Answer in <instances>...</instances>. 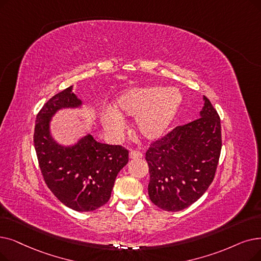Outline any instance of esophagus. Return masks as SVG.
I'll return each mask as SVG.
<instances>
[{
	"instance_id": "34e87169",
	"label": "esophagus",
	"mask_w": 261,
	"mask_h": 261,
	"mask_svg": "<svg viewBox=\"0 0 261 261\" xmlns=\"http://www.w3.org/2000/svg\"><path fill=\"white\" fill-rule=\"evenodd\" d=\"M129 156L130 159H141L143 156V153L139 150H132L129 153Z\"/></svg>"
}]
</instances>
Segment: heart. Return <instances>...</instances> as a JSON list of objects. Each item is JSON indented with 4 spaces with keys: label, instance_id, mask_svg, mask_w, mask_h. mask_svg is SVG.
Wrapping results in <instances>:
<instances>
[{
    "label": "heart",
    "instance_id": "b5f03b06",
    "mask_svg": "<svg viewBox=\"0 0 261 261\" xmlns=\"http://www.w3.org/2000/svg\"><path fill=\"white\" fill-rule=\"evenodd\" d=\"M181 101L182 97L176 88H133L117 98L115 110L120 115L139 116V133L146 140H155L162 137L174 120ZM103 124L108 132L116 133L122 127V120L117 114H110Z\"/></svg>",
    "mask_w": 261,
    "mask_h": 261
}]
</instances>
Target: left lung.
I'll list each match as a JSON object with an SVG mask.
<instances>
[{
  "label": "left lung",
  "mask_w": 261,
  "mask_h": 261,
  "mask_svg": "<svg viewBox=\"0 0 261 261\" xmlns=\"http://www.w3.org/2000/svg\"><path fill=\"white\" fill-rule=\"evenodd\" d=\"M205 99L200 117L178 126L150 144L148 194L155 206L180 211L205 193L215 176L222 149L221 119Z\"/></svg>",
  "instance_id": "obj_1"
}]
</instances>
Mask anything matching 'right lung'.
<instances>
[{
	"instance_id": "add662e5",
	"label": "right lung",
	"mask_w": 261,
	"mask_h": 261,
	"mask_svg": "<svg viewBox=\"0 0 261 261\" xmlns=\"http://www.w3.org/2000/svg\"><path fill=\"white\" fill-rule=\"evenodd\" d=\"M81 105L71 86L53 96L36 116L34 146L44 182L65 206L75 211H94L106 205L117 174L129 161L128 149L97 142L88 134L72 147L56 144L49 122L62 108Z\"/></svg>"
}]
</instances>
